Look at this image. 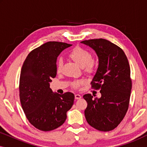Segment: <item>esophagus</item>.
<instances>
[{"label": "esophagus", "mask_w": 147, "mask_h": 147, "mask_svg": "<svg viewBox=\"0 0 147 147\" xmlns=\"http://www.w3.org/2000/svg\"><path fill=\"white\" fill-rule=\"evenodd\" d=\"M82 98L81 95H80V94H75V99L76 100H78V99H80V98Z\"/></svg>", "instance_id": "esophagus-1"}]
</instances>
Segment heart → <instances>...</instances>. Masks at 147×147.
I'll return each mask as SVG.
<instances>
[{
    "label": "heart",
    "mask_w": 147,
    "mask_h": 147,
    "mask_svg": "<svg viewBox=\"0 0 147 147\" xmlns=\"http://www.w3.org/2000/svg\"><path fill=\"white\" fill-rule=\"evenodd\" d=\"M68 56L70 59L82 67L84 71L91 73L94 71L98 65V59L91 55L88 50L80 47H76L69 52ZM63 67V61L61 59H58L56 63V69L57 72L61 71ZM84 84L83 80L74 81L72 83L74 88H78L80 85Z\"/></svg>",
    "instance_id": "obj_1"
}]
</instances>
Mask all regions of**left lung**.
Here are the masks:
<instances>
[{"instance_id":"1","label":"left lung","mask_w":147,"mask_h":147,"mask_svg":"<svg viewBox=\"0 0 147 147\" xmlns=\"http://www.w3.org/2000/svg\"><path fill=\"white\" fill-rule=\"evenodd\" d=\"M97 53L99 65L91 82L92 88L100 90L101 97L84 95L88 103L86 119L96 130L107 132L117 127L129 106L132 80L128 59L121 48L104 39L85 40Z\"/></svg>"}]
</instances>
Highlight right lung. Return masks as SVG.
<instances>
[{"label":"right lung","mask_w":147,"mask_h":147,"mask_svg":"<svg viewBox=\"0 0 147 147\" xmlns=\"http://www.w3.org/2000/svg\"><path fill=\"white\" fill-rule=\"evenodd\" d=\"M71 45L63 42H47L32 50L22 66L19 86L22 108L30 123L42 131L61 126L74 104V94L53 93L49 86L57 74V57Z\"/></svg>","instance_id":"obj_1"}]
</instances>
